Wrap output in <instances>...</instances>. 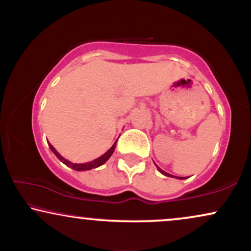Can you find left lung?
I'll return each mask as SVG.
<instances>
[{"label":"left lung","instance_id":"1","mask_svg":"<svg viewBox=\"0 0 251 251\" xmlns=\"http://www.w3.org/2000/svg\"><path fill=\"white\" fill-rule=\"evenodd\" d=\"M156 168H157V170H159L161 174H162V175H164V176H168V177H174V176H173V175H170V174H168V173H166V171H164V170H162V169H161V168H159V167H157V166H156ZM176 178H178V177H176ZM179 179H184V178H183V177H179Z\"/></svg>","mask_w":251,"mask_h":251}]
</instances>
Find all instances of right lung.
I'll return each instance as SVG.
<instances>
[{
	"label": "right lung",
	"instance_id": "add662e5",
	"mask_svg": "<svg viewBox=\"0 0 251 251\" xmlns=\"http://www.w3.org/2000/svg\"><path fill=\"white\" fill-rule=\"evenodd\" d=\"M116 142H118V140H116ZM116 142H115L114 144H113V146L107 151V152H106L105 154H102L101 156H99L98 159H96V160H94V161H90V162L80 163V164H78V163H72V162H70V161H68V160L64 159V157L61 156L60 154L58 153L56 150H54V147H53L52 145H51V144H49V146H50V150L52 151L54 155H56V156L58 157V159H59V160L61 161V162L66 164L67 167H70V168H72V169H74V170H76V171H85V170L94 169V168L100 167L101 164H104V163L106 162V161H107V160L109 159V157H111L113 152H114L115 146H116Z\"/></svg>",
	"mask_w": 251,
	"mask_h": 251
}]
</instances>
